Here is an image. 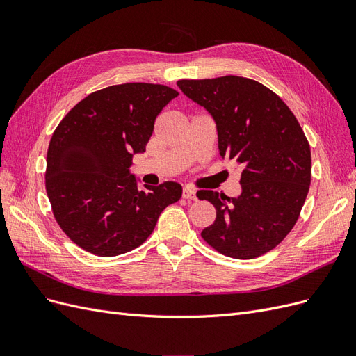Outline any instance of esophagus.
I'll return each mask as SVG.
<instances>
[{
	"mask_svg": "<svg viewBox=\"0 0 356 356\" xmlns=\"http://www.w3.org/2000/svg\"><path fill=\"white\" fill-rule=\"evenodd\" d=\"M182 197L187 199V200H197L196 190H193L190 187H186L184 190H182Z\"/></svg>",
	"mask_w": 356,
	"mask_h": 356,
	"instance_id": "esophagus-1",
	"label": "esophagus"
}]
</instances>
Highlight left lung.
Here are the masks:
<instances>
[{"mask_svg":"<svg viewBox=\"0 0 356 356\" xmlns=\"http://www.w3.org/2000/svg\"><path fill=\"white\" fill-rule=\"evenodd\" d=\"M177 84L212 115L221 157L242 168L239 197L197 191L217 209L202 238L239 260L268 252L294 227L309 193L312 159L303 129L286 104L255 80L225 75Z\"/></svg>","mask_w":356,"mask_h":356,"instance_id":"8db88e82","label":"left lung"}]
</instances>
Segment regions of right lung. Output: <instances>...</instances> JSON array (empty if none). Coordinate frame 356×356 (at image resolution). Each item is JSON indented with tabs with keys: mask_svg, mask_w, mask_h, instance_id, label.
Masks as SVG:
<instances>
[{
	"mask_svg": "<svg viewBox=\"0 0 356 356\" xmlns=\"http://www.w3.org/2000/svg\"><path fill=\"white\" fill-rule=\"evenodd\" d=\"M177 96L163 84L110 86L86 96L53 132L47 196L60 229L84 251L114 257L135 250L153 233L161 211L181 199L178 182L139 188L131 174L156 117Z\"/></svg>",
	"mask_w": 356,
	"mask_h": 356,
	"instance_id": "add662e5",
	"label": "right lung"
}]
</instances>
